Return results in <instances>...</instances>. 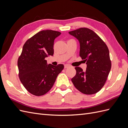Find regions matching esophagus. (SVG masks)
<instances>
[{
  "instance_id": "34e87169",
  "label": "esophagus",
  "mask_w": 128,
  "mask_h": 128,
  "mask_svg": "<svg viewBox=\"0 0 128 128\" xmlns=\"http://www.w3.org/2000/svg\"><path fill=\"white\" fill-rule=\"evenodd\" d=\"M68 67H69V64H66L65 65H64V68H68Z\"/></svg>"
}]
</instances>
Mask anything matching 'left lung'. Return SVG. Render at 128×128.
<instances>
[{
  "label": "left lung",
  "mask_w": 128,
  "mask_h": 128,
  "mask_svg": "<svg viewBox=\"0 0 128 128\" xmlns=\"http://www.w3.org/2000/svg\"><path fill=\"white\" fill-rule=\"evenodd\" d=\"M69 34L79 41L80 56L87 64L84 72L75 67L76 75L72 78L74 86L86 94H95L104 86L111 69L110 52L106 44L92 30L80 28Z\"/></svg>",
  "instance_id": "left-lung-1"
}]
</instances>
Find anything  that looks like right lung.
Instances as JSON below:
<instances>
[{
  "label": "right lung",
  "mask_w": 128,
  "mask_h": 128,
  "mask_svg": "<svg viewBox=\"0 0 128 128\" xmlns=\"http://www.w3.org/2000/svg\"><path fill=\"white\" fill-rule=\"evenodd\" d=\"M61 32L42 30L27 40L18 61V76L22 84L30 94L42 96L54 84L58 75L64 68L47 64L45 58L53 56L54 42Z\"/></svg>",
  "instance_id": "add662e5"
}]
</instances>
